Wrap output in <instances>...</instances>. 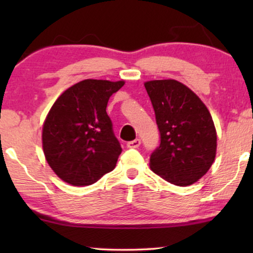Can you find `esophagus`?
Instances as JSON below:
<instances>
[{
	"instance_id": "obj_1",
	"label": "esophagus",
	"mask_w": 253,
	"mask_h": 253,
	"mask_svg": "<svg viewBox=\"0 0 253 253\" xmlns=\"http://www.w3.org/2000/svg\"><path fill=\"white\" fill-rule=\"evenodd\" d=\"M140 139H134V140H132V141H129V143L126 144V146L129 147V148H138L140 146Z\"/></svg>"
}]
</instances>
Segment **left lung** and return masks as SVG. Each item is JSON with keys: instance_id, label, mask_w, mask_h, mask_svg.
<instances>
[{"instance_id": "left-lung-1", "label": "left lung", "mask_w": 253, "mask_h": 253, "mask_svg": "<svg viewBox=\"0 0 253 253\" xmlns=\"http://www.w3.org/2000/svg\"><path fill=\"white\" fill-rule=\"evenodd\" d=\"M155 113L160 145L151 169L171 184L188 186L209 171L216 153V131L204 102L174 79L145 83Z\"/></svg>"}]
</instances>
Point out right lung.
<instances>
[{
    "mask_svg": "<svg viewBox=\"0 0 253 253\" xmlns=\"http://www.w3.org/2000/svg\"><path fill=\"white\" fill-rule=\"evenodd\" d=\"M123 81L85 79L58 96L42 127L48 165L75 186L91 185L115 168L122 152L106 108Z\"/></svg>",
    "mask_w": 253,
    "mask_h": 253,
    "instance_id": "right-lung-1",
    "label": "right lung"
}]
</instances>
